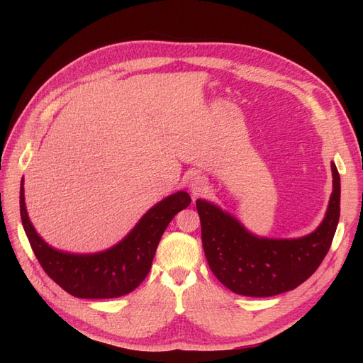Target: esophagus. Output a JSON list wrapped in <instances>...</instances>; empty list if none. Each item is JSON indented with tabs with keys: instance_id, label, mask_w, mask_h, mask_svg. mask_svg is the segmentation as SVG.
Listing matches in <instances>:
<instances>
[{
	"instance_id": "esophagus-1",
	"label": "esophagus",
	"mask_w": 363,
	"mask_h": 363,
	"mask_svg": "<svg viewBox=\"0 0 363 363\" xmlns=\"http://www.w3.org/2000/svg\"><path fill=\"white\" fill-rule=\"evenodd\" d=\"M189 188L192 191L194 195H200L206 191L207 188V182L201 175H192L191 180H189Z\"/></svg>"
}]
</instances>
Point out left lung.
I'll return each mask as SVG.
<instances>
[{"instance_id": "obj_1", "label": "left lung", "mask_w": 363, "mask_h": 363, "mask_svg": "<svg viewBox=\"0 0 363 363\" xmlns=\"http://www.w3.org/2000/svg\"><path fill=\"white\" fill-rule=\"evenodd\" d=\"M333 192L323 223L296 239H267L250 233L235 216L206 200H196L201 240L208 267L232 292L272 296L300 286L330 250L340 213V179L332 162Z\"/></svg>"}]
</instances>
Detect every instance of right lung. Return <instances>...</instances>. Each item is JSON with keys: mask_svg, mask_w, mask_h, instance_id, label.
<instances>
[{"mask_svg": "<svg viewBox=\"0 0 363 363\" xmlns=\"http://www.w3.org/2000/svg\"><path fill=\"white\" fill-rule=\"evenodd\" d=\"M191 204L188 192H175L152 206L115 247L94 255H74L50 247L30 223L21 182V219L40 267L77 298H116L135 291L151 269L159 240L171 219Z\"/></svg>", "mask_w": 363, "mask_h": 363, "instance_id": "1", "label": "right lung"}]
</instances>
